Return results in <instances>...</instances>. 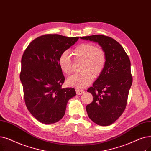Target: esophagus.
I'll return each mask as SVG.
<instances>
[{
	"instance_id": "esophagus-1",
	"label": "esophagus",
	"mask_w": 151,
	"mask_h": 151,
	"mask_svg": "<svg viewBox=\"0 0 151 151\" xmlns=\"http://www.w3.org/2000/svg\"><path fill=\"white\" fill-rule=\"evenodd\" d=\"M76 93L78 95H81L84 93V91L80 89H76Z\"/></svg>"
}]
</instances>
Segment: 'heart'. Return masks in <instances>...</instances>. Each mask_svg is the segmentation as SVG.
<instances>
[{
  "mask_svg": "<svg viewBox=\"0 0 151 151\" xmlns=\"http://www.w3.org/2000/svg\"><path fill=\"white\" fill-rule=\"evenodd\" d=\"M73 54L76 60H83L80 73L68 77L67 84L70 86L83 89L89 85L93 76L97 78L104 71L107 62V55L102 48L91 43H82L74 49ZM58 63L62 71L70 75L73 69V61L68 51H64L58 57Z\"/></svg>",
  "mask_w": 151,
  "mask_h": 151,
  "instance_id": "b5f03b06",
  "label": "heart"
}]
</instances>
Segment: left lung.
Masks as SVG:
<instances>
[{"mask_svg": "<svg viewBox=\"0 0 151 151\" xmlns=\"http://www.w3.org/2000/svg\"><path fill=\"white\" fill-rule=\"evenodd\" d=\"M99 44L107 55L102 73L88 89L93 101L87 105L89 119L100 126H109L122 115L126 108L133 77L128 55L122 45L109 36L95 35L80 37Z\"/></svg>", "mask_w": 151, "mask_h": 151, "instance_id": "obj_1", "label": "left lung"}]
</instances>
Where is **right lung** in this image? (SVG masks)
Returning a JSON list of instances; mask_svg holds the SVG:
<instances>
[{"instance_id": "obj_1", "label": "right lung", "mask_w": 151, "mask_h": 151, "mask_svg": "<svg viewBox=\"0 0 151 151\" xmlns=\"http://www.w3.org/2000/svg\"><path fill=\"white\" fill-rule=\"evenodd\" d=\"M78 39L60 35H42L31 42L23 54L19 78L26 106L42 123L52 124L61 120L68 100L76 95L74 88H62L65 77L58 60Z\"/></svg>"}]
</instances>
